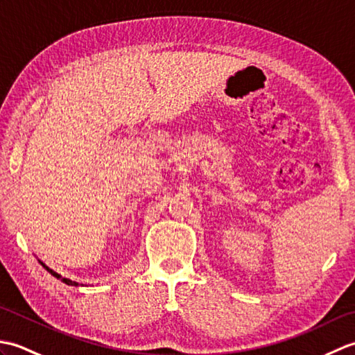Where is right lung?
Wrapping results in <instances>:
<instances>
[{"instance_id":"1","label":"right lung","mask_w":355,"mask_h":355,"mask_svg":"<svg viewBox=\"0 0 355 355\" xmlns=\"http://www.w3.org/2000/svg\"><path fill=\"white\" fill-rule=\"evenodd\" d=\"M40 262H41V266H42V267H44L45 270H47L50 275H53V276H55L56 279H61V281H62L64 284H67V285H73V286H78V285H79L78 282H74V281H71V279H67V277H62L61 275H59V273H56V271H55V270H51L50 267H47V266H45V263H44V262H42L41 259H40Z\"/></svg>"}]
</instances>
